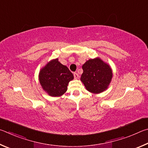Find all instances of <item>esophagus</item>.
Masks as SVG:
<instances>
[{
	"label": "esophagus",
	"instance_id": "1",
	"mask_svg": "<svg viewBox=\"0 0 148 148\" xmlns=\"http://www.w3.org/2000/svg\"><path fill=\"white\" fill-rule=\"evenodd\" d=\"M73 75H74V78L75 79H79V75L78 73H74Z\"/></svg>",
	"mask_w": 148,
	"mask_h": 148
}]
</instances>
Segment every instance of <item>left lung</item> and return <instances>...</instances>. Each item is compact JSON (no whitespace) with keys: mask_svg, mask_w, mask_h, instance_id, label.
<instances>
[{"mask_svg":"<svg viewBox=\"0 0 148 148\" xmlns=\"http://www.w3.org/2000/svg\"><path fill=\"white\" fill-rule=\"evenodd\" d=\"M81 81L88 91L98 94L108 89L112 79V70L99 57L90 59L82 65Z\"/></svg>","mask_w":148,"mask_h":148,"instance_id":"obj_1","label":"left lung"}]
</instances>
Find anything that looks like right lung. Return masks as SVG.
<instances>
[{"instance_id":"obj_1","label":"right lung","mask_w":148,"mask_h":148,"mask_svg":"<svg viewBox=\"0 0 148 148\" xmlns=\"http://www.w3.org/2000/svg\"><path fill=\"white\" fill-rule=\"evenodd\" d=\"M74 79L68 67L62 64L58 58L47 62L39 73V81L43 90L51 97H60L67 90L69 81Z\"/></svg>"}]
</instances>
